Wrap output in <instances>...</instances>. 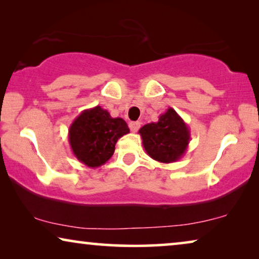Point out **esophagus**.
I'll return each instance as SVG.
<instances>
[{"mask_svg": "<svg viewBox=\"0 0 259 259\" xmlns=\"http://www.w3.org/2000/svg\"><path fill=\"white\" fill-rule=\"evenodd\" d=\"M129 128H130L131 131H133V133H137L138 129L141 128V122H138V121L130 122L129 123Z\"/></svg>", "mask_w": 259, "mask_h": 259, "instance_id": "obj_1", "label": "esophagus"}]
</instances>
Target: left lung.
<instances>
[{"label":"left lung","instance_id":"obj_1","mask_svg":"<svg viewBox=\"0 0 259 259\" xmlns=\"http://www.w3.org/2000/svg\"><path fill=\"white\" fill-rule=\"evenodd\" d=\"M138 134L146 153L152 159L164 164L180 159L191 141L190 129L173 108H168L161 114L158 122L143 125Z\"/></svg>","mask_w":259,"mask_h":259}]
</instances>
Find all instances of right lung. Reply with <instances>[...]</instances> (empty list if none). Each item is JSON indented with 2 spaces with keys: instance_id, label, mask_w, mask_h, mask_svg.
I'll return each instance as SVG.
<instances>
[{
  "instance_id": "right-lung-1",
  "label": "right lung",
  "mask_w": 259,
  "mask_h": 259,
  "mask_svg": "<svg viewBox=\"0 0 259 259\" xmlns=\"http://www.w3.org/2000/svg\"><path fill=\"white\" fill-rule=\"evenodd\" d=\"M129 133L124 119L111 117L96 106L83 110L69 125L68 142L80 163L96 168L110 159L117 141Z\"/></svg>"
}]
</instances>
